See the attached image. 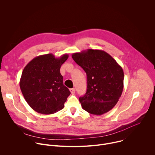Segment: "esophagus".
<instances>
[{"label":"esophagus","instance_id":"1","mask_svg":"<svg viewBox=\"0 0 155 155\" xmlns=\"http://www.w3.org/2000/svg\"><path fill=\"white\" fill-rule=\"evenodd\" d=\"M70 91L72 94H75V88H71V89H70Z\"/></svg>","mask_w":155,"mask_h":155}]
</instances>
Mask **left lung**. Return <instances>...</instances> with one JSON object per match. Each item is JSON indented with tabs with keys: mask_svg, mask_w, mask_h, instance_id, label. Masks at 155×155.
I'll return each mask as SVG.
<instances>
[{
	"mask_svg": "<svg viewBox=\"0 0 155 155\" xmlns=\"http://www.w3.org/2000/svg\"><path fill=\"white\" fill-rule=\"evenodd\" d=\"M74 61L87 75V91L79 97L83 110L101 115L112 110L123 90L122 68L109 54L100 50L88 49L73 53Z\"/></svg>",
	"mask_w": 155,
	"mask_h": 155,
	"instance_id": "obj_1",
	"label": "left lung"
}]
</instances>
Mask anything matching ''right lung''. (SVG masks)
<instances>
[{"label":"right lung","instance_id":"1","mask_svg":"<svg viewBox=\"0 0 155 155\" xmlns=\"http://www.w3.org/2000/svg\"><path fill=\"white\" fill-rule=\"evenodd\" d=\"M68 58V54L58 58L51 53L40 55L25 68L19 81L20 89L35 112L49 115L64 108L71 92L63 84L60 68Z\"/></svg>","mask_w":155,"mask_h":155}]
</instances>
